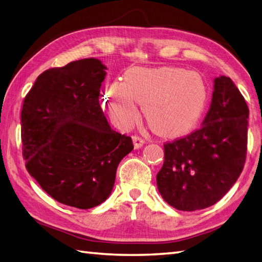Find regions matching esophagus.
<instances>
[{
    "label": "esophagus",
    "instance_id": "obj_1",
    "mask_svg": "<svg viewBox=\"0 0 262 262\" xmlns=\"http://www.w3.org/2000/svg\"><path fill=\"white\" fill-rule=\"evenodd\" d=\"M133 142H135V148H141L144 144V140L139 136H133Z\"/></svg>",
    "mask_w": 262,
    "mask_h": 262
}]
</instances>
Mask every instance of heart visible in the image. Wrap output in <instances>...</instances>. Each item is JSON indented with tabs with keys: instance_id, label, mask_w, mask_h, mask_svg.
Here are the masks:
<instances>
[{
	"instance_id": "heart-1",
	"label": "heart",
	"mask_w": 262,
	"mask_h": 262,
	"mask_svg": "<svg viewBox=\"0 0 262 262\" xmlns=\"http://www.w3.org/2000/svg\"><path fill=\"white\" fill-rule=\"evenodd\" d=\"M107 106L114 122L127 126L135 122L143 106L151 130L175 137L189 131L204 111L207 100L205 80L199 73L176 67L131 68L123 83L107 87Z\"/></svg>"
}]
</instances>
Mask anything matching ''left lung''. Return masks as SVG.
Instances as JSON below:
<instances>
[{
    "label": "left lung",
    "instance_id": "1",
    "mask_svg": "<svg viewBox=\"0 0 262 262\" xmlns=\"http://www.w3.org/2000/svg\"><path fill=\"white\" fill-rule=\"evenodd\" d=\"M249 108L230 77L214 79L211 107L200 129L164 144L157 186L179 211L210 207L228 193L245 167Z\"/></svg>",
    "mask_w": 262,
    "mask_h": 262
}]
</instances>
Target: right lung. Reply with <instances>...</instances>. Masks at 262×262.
<instances>
[{"instance_id": "right-lung-1", "label": "right lung", "mask_w": 262, "mask_h": 262, "mask_svg": "<svg viewBox=\"0 0 262 262\" xmlns=\"http://www.w3.org/2000/svg\"><path fill=\"white\" fill-rule=\"evenodd\" d=\"M105 66L96 58L40 74L21 111L22 155L29 173L52 199L80 210L111 194L132 139L111 129L100 105Z\"/></svg>"}]
</instances>
